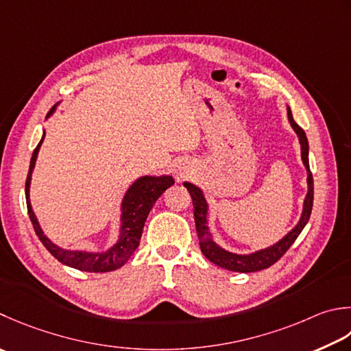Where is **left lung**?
<instances>
[{
  "instance_id": "8db88e82",
  "label": "left lung",
  "mask_w": 351,
  "mask_h": 351,
  "mask_svg": "<svg viewBox=\"0 0 351 351\" xmlns=\"http://www.w3.org/2000/svg\"><path fill=\"white\" fill-rule=\"evenodd\" d=\"M287 120H289L293 132L297 134L300 146H301V161H303L306 171H307V195L303 202V211L298 219L297 225L293 226L291 231L281 237L278 242L272 243L271 246H266L263 250H257L250 254H237L231 252L228 250L222 248L221 245L213 240V234L208 228V202L205 199L204 191L197 187V185L191 182H184V187L189 190L193 201V215H195V223L197 231L199 245H201V251L210 262L217 266L223 267V269L234 271V272H256L262 271L274 265L277 260L283 256V254L291 248L292 243L297 240L300 232L303 231L306 223L308 222L312 213L313 205V178L311 173V167H308V141L306 132L301 129L297 123H295L291 108L287 106Z\"/></svg>"
}]
</instances>
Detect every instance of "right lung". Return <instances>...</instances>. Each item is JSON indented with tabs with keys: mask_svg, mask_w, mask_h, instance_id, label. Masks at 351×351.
Segmentation results:
<instances>
[{
	"mask_svg": "<svg viewBox=\"0 0 351 351\" xmlns=\"http://www.w3.org/2000/svg\"><path fill=\"white\" fill-rule=\"evenodd\" d=\"M60 101L54 105L50 112L47 114L45 120L56 112ZM45 138V132H43V138L34 149L30 160V169L29 175H27L25 181V201H27V210H29L30 221L33 223V228L36 231L40 242L44 243L45 248L51 252V256L56 257L60 263H64L74 269L86 271V272H109L115 271L125 265L132 256L134 251L138 248L140 239L143 234L144 222L149 216L150 210H152L154 204L158 201L164 191L175 184V180L170 175H144L136 178V180L129 185L128 190L123 195L120 202V230L119 237H117L115 243L108 248L106 251H84V250H65L62 246L53 243L48 239L43 228H40L39 221L36 215H34L32 202H30V184H32V175L34 166H36L39 149L43 146V141Z\"/></svg>",
	"mask_w": 351,
	"mask_h": 351,
	"instance_id": "right-lung-1",
	"label": "right lung"
}]
</instances>
